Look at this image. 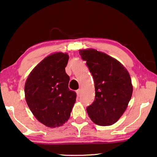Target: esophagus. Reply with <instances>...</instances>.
Masks as SVG:
<instances>
[{"label":"esophagus","instance_id":"1","mask_svg":"<svg viewBox=\"0 0 157 157\" xmlns=\"http://www.w3.org/2000/svg\"><path fill=\"white\" fill-rule=\"evenodd\" d=\"M76 94H77V95L78 96H79L80 95V94H81V89H78L76 91Z\"/></svg>","mask_w":157,"mask_h":157}]
</instances>
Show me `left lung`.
Here are the masks:
<instances>
[{"label":"left lung","instance_id":"8db88e82","mask_svg":"<svg viewBox=\"0 0 157 157\" xmlns=\"http://www.w3.org/2000/svg\"><path fill=\"white\" fill-rule=\"evenodd\" d=\"M91 73L95 100L86 108L91 121L99 126L116 123L126 111L132 98L130 75L117 59L95 49L79 50Z\"/></svg>","mask_w":157,"mask_h":157}]
</instances>
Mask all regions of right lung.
<instances>
[{
	"label": "right lung",
	"instance_id": "1",
	"mask_svg": "<svg viewBox=\"0 0 157 157\" xmlns=\"http://www.w3.org/2000/svg\"><path fill=\"white\" fill-rule=\"evenodd\" d=\"M67 53L58 52L40 62L25 83V96L30 110L40 123L59 127L69 119L76 93L68 89L69 76L65 68Z\"/></svg>",
	"mask_w": 157,
	"mask_h": 157
}]
</instances>
